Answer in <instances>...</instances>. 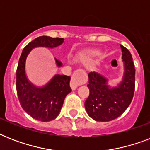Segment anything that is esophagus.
Listing matches in <instances>:
<instances>
[{
  "label": "esophagus",
  "mask_w": 150,
  "mask_h": 150,
  "mask_svg": "<svg viewBox=\"0 0 150 150\" xmlns=\"http://www.w3.org/2000/svg\"><path fill=\"white\" fill-rule=\"evenodd\" d=\"M82 83H84L83 78H82V76H81V75H79V73L78 71H75V72L73 73L72 77H71V88L73 90H75V89L77 88L79 85L82 84Z\"/></svg>",
  "instance_id": "esophagus-1"
}]
</instances>
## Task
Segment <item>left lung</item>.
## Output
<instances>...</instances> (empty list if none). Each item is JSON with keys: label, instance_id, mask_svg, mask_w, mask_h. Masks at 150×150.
Segmentation results:
<instances>
[{"label": "left lung", "instance_id": "8db88e82", "mask_svg": "<svg viewBox=\"0 0 150 150\" xmlns=\"http://www.w3.org/2000/svg\"><path fill=\"white\" fill-rule=\"evenodd\" d=\"M125 73L117 87L110 88L107 80L96 72L89 73V96L85 102L89 116L97 121H110L125 112L135 92V69L129 50L121 45Z\"/></svg>", "mask_w": 150, "mask_h": 150}]
</instances>
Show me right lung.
<instances>
[{"label": "right lung", "instance_id": "1", "mask_svg": "<svg viewBox=\"0 0 150 150\" xmlns=\"http://www.w3.org/2000/svg\"><path fill=\"white\" fill-rule=\"evenodd\" d=\"M64 42L63 38H52L42 36L30 42L23 49L16 71V89L20 104L25 111L33 118L47 122L58 116L65 96L71 93V77L56 75L50 82L42 88L36 87L28 81L25 71V64L28 54L36 47H56ZM56 60L57 65L61 62Z\"/></svg>", "mask_w": 150, "mask_h": 150}]
</instances>
